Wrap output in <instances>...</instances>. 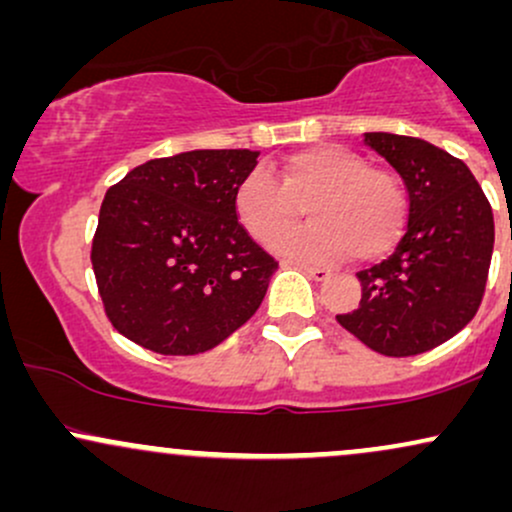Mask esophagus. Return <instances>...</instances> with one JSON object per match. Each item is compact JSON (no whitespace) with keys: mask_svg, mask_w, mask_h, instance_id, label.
<instances>
[{"mask_svg":"<svg viewBox=\"0 0 512 512\" xmlns=\"http://www.w3.org/2000/svg\"><path fill=\"white\" fill-rule=\"evenodd\" d=\"M298 269H303V272L308 274L310 279H315V281H325L327 276H330V269L317 267V264H305V262H298Z\"/></svg>","mask_w":512,"mask_h":512,"instance_id":"esophagus-1","label":"esophagus"}]
</instances>
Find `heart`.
<instances>
[{"mask_svg": "<svg viewBox=\"0 0 512 512\" xmlns=\"http://www.w3.org/2000/svg\"><path fill=\"white\" fill-rule=\"evenodd\" d=\"M305 208L313 224L277 239L295 225ZM233 211L245 231L260 243L274 241L284 255L337 262L354 255L368 262L383 257L404 231L407 190L397 173L368 166L349 146L317 144L296 151L269 170L252 168L233 192Z\"/></svg>", "mask_w": 512, "mask_h": 512, "instance_id": "1", "label": "heart"}]
</instances>
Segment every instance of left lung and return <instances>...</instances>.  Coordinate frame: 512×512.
<instances>
[{"label": "left lung", "instance_id": "8db88e82", "mask_svg": "<svg viewBox=\"0 0 512 512\" xmlns=\"http://www.w3.org/2000/svg\"><path fill=\"white\" fill-rule=\"evenodd\" d=\"M366 144L402 175L407 226L395 252L358 272L361 303L339 325L383 356H416L477 315L493 252V211L472 170L448 151L402 134Z\"/></svg>", "mask_w": 512, "mask_h": 512}]
</instances>
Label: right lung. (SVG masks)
<instances>
[{
    "label": "right lung",
    "instance_id": "right-lung-1",
    "mask_svg": "<svg viewBox=\"0 0 512 512\" xmlns=\"http://www.w3.org/2000/svg\"><path fill=\"white\" fill-rule=\"evenodd\" d=\"M257 151L204 149L142 163L105 192L91 264L105 315L163 356L214 349L260 308L279 267L233 211Z\"/></svg>",
    "mask_w": 512,
    "mask_h": 512
}]
</instances>
